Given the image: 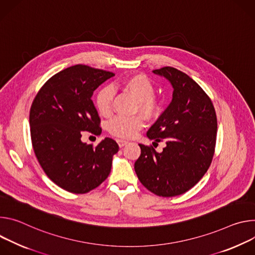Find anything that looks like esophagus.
Masks as SVG:
<instances>
[{"instance_id": "obj_1", "label": "esophagus", "mask_w": 255, "mask_h": 255, "mask_svg": "<svg viewBox=\"0 0 255 255\" xmlns=\"http://www.w3.org/2000/svg\"><path fill=\"white\" fill-rule=\"evenodd\" d=\"M117 142H118V144H119V146H120L121 148H123L124 146H126V145L128 143V140H125V139H121V138L117 139Z\"/></svg>"}]
</instances>
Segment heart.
Masks as SVG:
<instances>
[{
  "label": "heart",
  "mask_w": 255,
  "mask_h": 255,
  "mask_svg": "<svg viewBox=\"0 0 255 255\" xmlns=\"http://www.w3.org/2000/svg\"><path fill=\"white\" fill-rule=\"evenodd\" d=\"M120 87L136 99L135 110H138L145 118L151 120L158 115L160 107L153 97L155 93L154 85L146 76H129L121 82ZM112 100L113 91L108 87L100 89L96 94L95 105L102 117H108L111 113ZM143 125L142 118L137 116L116 117L108 123L107 129L113 135L128 138L133 136L138 129L142 128Z\"/></svg>",
  "instance_id": "obj_1"
}]
</instances>
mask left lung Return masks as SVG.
<instances>
[{
    "label": "left lung",
    "instance_id": "left-lung-1",
    "mask_svg": "<svg viewBox=\"0 0 255 255\" xmlns=\"http://www.w3.org/2000/svg\"><path fill=\"white\" fill-rule=\"evenodd\" d=\"M153 73L173 87L172 101L147 132L154 143L164 139L166 147L158 153L152 146L138 144L134 171L151 192L170 197L189 190L208 171L218 124L212 100L189 76L171 67Z\"/></svg>",
    "mask_w": 255,
    "mask_h": 255
}]
</instances>
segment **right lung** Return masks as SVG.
<instances>
[{
  "label": "right lung",
  "instance_id": "obj_1",
  "mask_svg": "<svg viewBox=\"0 0 255 255\" xmlns=\"http://www.w3.org/2000/svg\"><path fill=\"white\" fill-rule=\"evenodd\" d=\"M111 72L76 65L53 75L35 96L29 115L35 156L48 178L73 193H86L109 175L115 139L96 146L81 140L82 131L101 133L100 118L91 99Z\"/></svg>",
  "mask_w": 255,
  "mask_h": 255
}]
</instances>
